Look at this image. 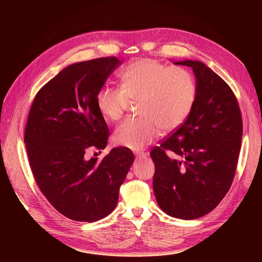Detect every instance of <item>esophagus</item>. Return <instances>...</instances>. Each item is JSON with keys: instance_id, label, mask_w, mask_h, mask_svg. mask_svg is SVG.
<instances>
[{"instance_id": "obj_1", "label": "esophagus", "mask_w": 262, "mask_h": 262, "mask_svg": "<svg viewBox=\"0 0 262 262\" xmlns=\"http://www.w3.org/2000/svg\"><path fill=\"white\" fill-rule=\"evenodd\" d=\"M144 158H146V153H137L136 154V160H138V159H144Z\"/></svg>"}]
</instances>
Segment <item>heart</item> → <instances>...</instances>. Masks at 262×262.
<instances>
[{
	"label": "heart",
	"mask_w": 262,
	"mask_h": 262,
	"mask_svg": "<svg viewBox=\"0 0 262 262\" xmlns=\"http://www.w3.org/2000/svg\"><path fill=\"white\" fill-rule=\"evenodd\" d=\"M122 86L104 85L97 96V107L109 120H118L133 102L140 117L128 118L116 128L114 141L140 151L152 143L160 129H178L190 115L197 85L186 69L171 68L151 58L138 59L121 73Z\"/></svg>",
	"instance_id": "b5f03b06"
}]
</instances>
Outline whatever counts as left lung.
I'll return each mask as SVG.
<instances>
[{
    "label": "left lung",
    "instance_id": "8db88e82",
    "mask_svg": "<svg viewBox=\"0 0 262 262\" xmlns=\"http://www.w3.org/2000/svg\"><path fill=\"white\" fill-rule=\"evenodd\" d=\"M174 64L192 69L197 97L187 120L152 148L153 190L164 213L194 220L213 210L231 188L241 149L242 116L232 89L204 63Z\"/></svg>",
    "mask_w": 262,
    "mask_h": 262
}]
</instances>
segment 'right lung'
I'll use <instances>...</instances> for the list:
<instances>
[{"label": "right lung", "instance_id": "obj_1", "mask_svg": "<svg viewBox=\"0 0 262 262\" xmlns=\"http://www.w3.org/2000/svg\"><path fill=\"white\" fill-rule=\"evenodd\" d=\"M120 64L115 56L72 64L48 81L33 99L25 143L33 178L60 214L77 222H96L118 202L134 154L115 147L102 160L88 159L103 149L110 135L97 107V96Z\"/></svg>", "mask_w": 262, "mask_h": 262}]
</instances>
